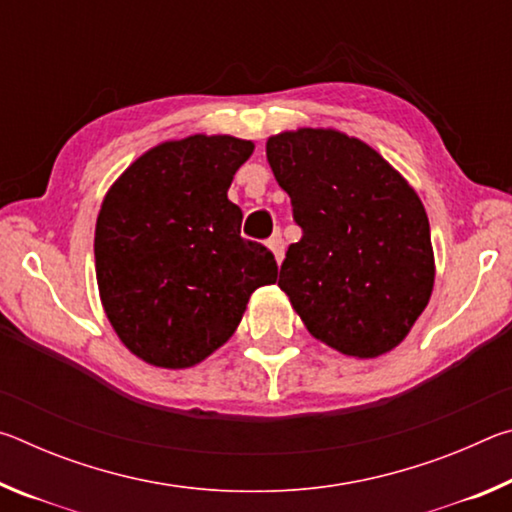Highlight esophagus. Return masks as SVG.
Here are the masks:
<instances>
[{
	"label": "esophagus",
	"mask_w": 512,
	"mask_h": 512,
	"mask_svg": "<svg viewBox=\"0 0 512 512\" xmlns=\"http://www.w3.org/2000/svg\"><path fill=\"white\" fill-rule=\"evenodd\" d=\"M268 248L273 250V255H275V259H277V264H280L282 259H284V239H282L280 232H277V235H273L271 239H268Z\"/></svg>",
	"instance_id": "1"
}]
</instances>
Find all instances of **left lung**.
<instances>
[{"instance_id":"left-lung-1","label":"left lung","mask_w":512,"mask_h":512,"mask_svg":"<svg viewBox=\"0 0 512 512\" xmlns=\"http://www.w3.org/2000/svg\"><path fill=\"white\" fill-rule=\"evenodd\" d=\"M266 158L302 228L277 287L329 348L359 359L391 352L436 275L418 194L375 149L329 128L268 137Z\"/></svg>"}]
</instances>
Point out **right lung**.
Wrapping results in <instances>:
<instances>
[{"instance_id": "right-lung-1", "label": "right lung", "mask_w": 512, "mask_h": 512, "mask_svg": "<svg viewBox=\"0 0 512 512\" xmlns=\"http://www.w3.org/2000/svg\"><path fill=\"white\" fill-rule=\"evenodd\" d=\"M253 142L192 135L146 151L110 187L94 230L103 309L128 350L189 368L235 334L250 293L277 280L228 201Z\"/></svg>"}]
</instances>
